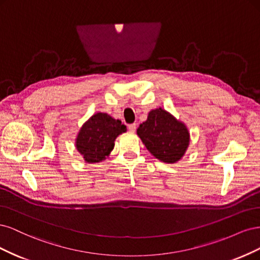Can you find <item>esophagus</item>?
Segmentation results:
<instances>
[{
	"label": "esophagus",
	"mask_w": 260,
	"mask_h": 260,
	"mask_svg": "<svg viewBox=\"0 0 260 260\" xmlns=\"http://www.w3.org/2000/svg\"><path fill=\"white\" fill-rule=\"evenodd\" d=\"M128 129H129L130 132H135L136 129H137V124H136V123H130V124L128 125Z\"/></svg>",
	"instance_id": "34e87169"
}]
</instances>
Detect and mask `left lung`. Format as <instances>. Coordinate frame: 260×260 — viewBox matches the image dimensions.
<instances>
[{
	"instance_id": "1",
	"label": "left lung",
	"mask_w": 260,
	"mask_h": 260,
	"mask_svg": "<svg viewBox=\"0 0 260 260\" xmlns=\"http://www.w3.org/2000/svg\"><path fill=\"white\" fill-rule=\"evenodd\" d=\"M137 133L151 154L168 164L181 159L190 142L185 125L161 108L149 112Z\"/></svg>"
}]
</instances>
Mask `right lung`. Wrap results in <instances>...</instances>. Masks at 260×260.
<instances>
[{
	"label": "right lung",
	"instance_id": "1",
	"mask_svg": "<svg viewBox=\"0 0 260 260\" xmlns=\"http://www.w3.org/2000/svg\"><path fill=\"white\" fill-rule=\"evenodd\" d=\"M125 125L107 114L98 113L86 121L78 135L76 146L86 162H99L113 151L116 138Z\"/></svg>",
	"mask_w": 260,
	"mask_h": 260
}]
</instances>
